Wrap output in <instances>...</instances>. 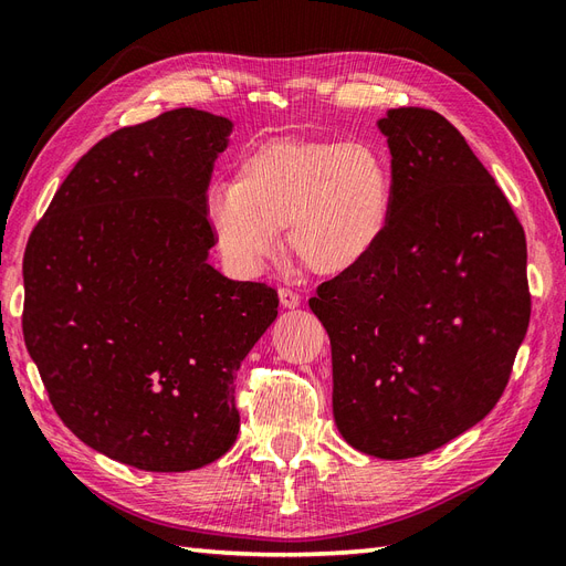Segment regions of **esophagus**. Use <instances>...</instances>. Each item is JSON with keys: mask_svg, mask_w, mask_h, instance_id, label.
Here are the masks:
<instances>
[{"mask_svg": "<svg viewBox=\"0 0 566 566\" xmlns=\"http://www.w3.org/2000/svg\"><path fill=\"white\" fill-rule=\"evenodd\" d=\"M279 297H281V304L285 306V310H295V306H300V295L293 287H281Z\"/></svg>", "mask_w": 566, "mask_h": 566, "instance_id": "1", "label": "esophagus"}]
</instances>
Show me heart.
Masks as SVG:
<instances>
[{"label": "heart", "mask_w": 566, "mask_h": 566, "mask_svg": "<svg viewBox=\"0 0 566 566\" xmlns=\"http://www.w3.org/2000/svg\"><path fill=\"white\" fill-rule=\"evenodd\" d=\"M205 221L221 256L245 276L281 248L321 276L345 273L378 250L391 221V172L361 142L276 136L254 146L233 184H212Z\"/></svg>", "instance_id": "b5f03b06"}]
</instances>
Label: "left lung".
<instances>
[{"mask_svg":"<svg viewBox=\"0 0 566 566\" xmlns=\"http://www.w3.org/2000/svg\"><path fill=\"white\" fill-rule=\"evenodd\" d=\"M391 221L366 262L318 285L333 416L382 460L430 453L499 403L528 328L526 238L447 117L391 108Z\"/></svg>","mask_w":566,"mask_h":566,"instance_id":"obj_1","label":"left lung"}]
</instances>
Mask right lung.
Masks as SVG:
<instances>
[{"instance_id":"add662e5","label":"right lung","mask_w":566,"mask_h":566,"mask_svg":"<svg viewBox=\"0 0 566 566\" xmlns=\"http://www.w3.org/2000/svg\"><path fill=\"white\" fill-rule=\"evenodd\" d=\"M229 117L177 108L117 129L77 160L23 256V337L63 424L146 472L224 455L233 382L279 316L266 283L210 262L205 221Z\"/></svg>"}]
</instances>
